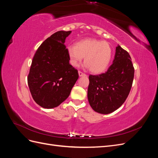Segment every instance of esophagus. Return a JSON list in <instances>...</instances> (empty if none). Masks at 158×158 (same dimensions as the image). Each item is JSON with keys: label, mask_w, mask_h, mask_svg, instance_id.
Segmentation results:
<instances>
[{"label": "esophagus", "mask_w": 158, "mask_h": 158, "mask_svg": "<svg viewBox=\"0 0 158 158\" xmlns=\"http://www.w3.org/2000/svg\"><path fill=\"white\" fill-rule=\"evenodd\" d=\"M78 74H79V76H86V74H85L84 73H83L81 71H78Z\"/></svg>", "instance_id": "esophagus-1"}]
</instances>
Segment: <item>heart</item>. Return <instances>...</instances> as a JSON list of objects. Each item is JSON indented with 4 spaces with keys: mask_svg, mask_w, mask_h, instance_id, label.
I'll return each mask as SVG.
<instances>
[{
    "mask_svg": "<svg viewBox=\"0 0 158 158\" xmlns=\"http://www.w3.org/2000/svg\"><path fill=\"white\" fill-rule=\"evenodd\" d=\"M70 63L77 67L84 57L85 67L94 74L102 73L110 64L113 49L108 42L88 38L76 43L67 48Z\"/></svg>",
    "mask_w": 158,
    "mask_h": 158,
    "instance_id": "1",
    "label": "heart"
}]
</instances>
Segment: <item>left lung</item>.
<instances>
[{
	"mask_svg": "<svg viewBox=\"0 0 158 158\" xmlns=\"http://www.w3.org/2000/svg\"><path fill=\"white\" fill-rule=\"evenodd\" d=\"M135 69L128 52L116 47L113 64L106 73L89 75L88 99L95 112L109 114L125 102L132 85Z\"/></svg>",
	"mask_w": 158,
	"mask_h": 158,
	"instance_id": "obj_1",
	"label": "left lung"
}]
</instances>
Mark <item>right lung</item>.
I'll return each mask as SVG.
<instances>
[{"instance_id":"right-lung-1","label":"right lung","mask_w":158,"mask_h":158,"mask_svg":"<svg viewBox=\"0 0 158 158\" xmlns=\"http://www.w3.org/2000/svg\"><path fill=\"white\" fill-rule=\"evenodd\" d=\"M71 32L53 33L42 43L33 58L27 84L33 100L43 108H54L65 101L78 78L64 44Z\"/></svg>"}]
</instances>
